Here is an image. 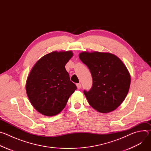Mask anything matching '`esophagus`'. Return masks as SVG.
<instances>
[{"label": "esophagus", "mask_w": 151, "mask_h": 151, "mask_svg": "<svg viewBox=\"0 0 151 151\" xmlns=\"http://www.w3.org/2000/svg\"><path fill=\"white\" fill-rule=\"evenodd\" d=\"M76 86H77V88H78V89L81 88V83H77V84H76Z\"/></svg>", "instance_id": "esophagus-1"}]
</instances>
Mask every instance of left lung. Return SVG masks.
Wrapping results in <instances>:
<instances>
[{
  "label": "left lung",
  "mask_w": 151,
  "mask_h": 151,
  "mask_svg": "<svg viewBox=\"0 0 151 151\" xmlns=\"http://www.w3.org/2000/svg\"><path fill=\"white\" fill-rule=\"evenodd\" d=\"M80 60L87 66L93 86L83 93L90 106L100 113H109L118 107L130 88L131 77L123 62L109 52L83 51Z\"/></svg>",
  "instance_id": "8db88e82"
}]
</instances>
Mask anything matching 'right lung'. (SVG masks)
Returning <instances> with one entry per match:
<instances>
[{
  "mask_svg": "<svg viewBox=\"0 0 151 151\" xmlns=\"http://www.w3.org/2000/svg\"><path fill=\"white\" fill-rule=\"evenodd\" d=\"M73 55L72 51L51 52L40 58L30 70L26 83L27 95L42 115L52 116L60 113L77 89L65 69Z\"/></svg>",
  "mask_w": 151,
  "mask_h": 151,
  "instance_id": "right-lung-1",
  "label": "right lung"
}]
</instances>
